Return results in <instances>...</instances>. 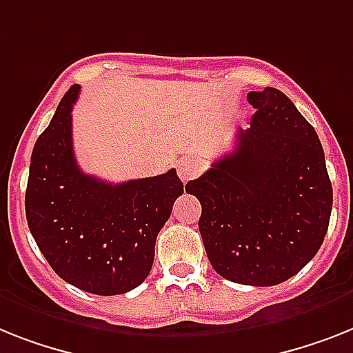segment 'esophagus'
<instances>
[{
	"instance_id": "34e87169",
	"label": "esophagus",
	"mask_w": 353,
	"mask_h": 353,
	"mask_svg": "<svg viewBox=\"0 0 353 353\" xmlns=\"http://www.w3.org/2000/svg\"><path fill=\"white\" fill-rule=\"evenodd\" d=\"M200 171H202V165H200V162L194 159H185L179 164V176L182 182L196 179L198 174H200Z\"/></svg>"
}]
</instances>
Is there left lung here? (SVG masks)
<instances>
[{"mask_svg":"<svg viewBox=\"0 0 353 353\" xmlns=\"http://www.w3.org/2000/svg\"><path fill=\"white\" fill-rule=\"evenodd\" d=\"M256 112L223 155L185 191L200 200L198 229L212 269L241 285L287 281L327 234L332 182L312 124L276 88L247 93Z\"/></svg>","mask_w":353,"mask_h":353,"instance_id":"8db88e82","label":"left lung"}]
</instances>
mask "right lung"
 Returning <instances> with one entry per match:
<instances>
[{"label":"right lung","instance_id":"right-lung-1","mask_svg":"<svg viewBox=\"0 0 353 353\" xmlns=\"http://www.w3.org/2000/svg\"><path fill=\"white\" fill-rule=\"evenodd\" d=\"M74 84L30 159L25 212L37 247L66 283L99 296L133 290L153 267L155 241L183 193L176 171L110 183L79 170L72 142Z\"/></svg>","mask_w":353,"mask_h":353}]
</instances>
